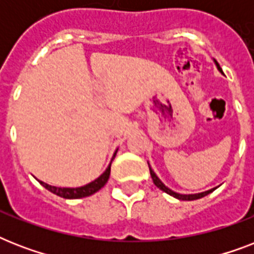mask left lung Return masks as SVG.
Segmentation results:
<instances>
[{
    "instance_id": "obj_1",
    "label": "left lung",
    "mask_w": 254,
    "mask_h": 254,
    "mask_svg": "<svg viewBox=\"0 0 254 254\" xmlns=\"http://www.w3.org/2000/svg\"><path fill=\"white\" fill-rule=\"evenodd\" d=\"M215 63H216V67L217 69L220 71L221 73H223V71H221V67L219 65V63H217L216 61H215ZM149 170H150V175H151V179H153V182H154V185L158 187L159 190H162V191H165L166 193H169V195H171V196L177 197V199H179V200H196V199H200V197L205 196V195H208L209 192H212L213 190H208V191H205V192H200V193H192V195H183V193H178V192H174L173 190H170L169 187H166V186L163 185L162 182H161V179H159L157 175H155V173L151 170L150 165H149Z\"/></svg>"
}]
</instances>
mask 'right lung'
Instances as JSON below:
<instances>
[{"instance_id":"right-lung-1","label":"right lung","mask_w":254,"mask_h":254,"mask_svg":"<svg viewBox=\"0 0 254 254\" xmlns=\"http://www.w3.org/2000/svg\"><path fill=\"white\" fill-rule=\"evenodd\" d=\"M117 153V151H116ZM116 153L113 155V158L116 157ZM112 158V161H113ZM112 163V162H111ZM109 175H111V165L108 166V169L104 171L101 175H100L97 179H95L93 182L91 183H88V185L83 186V187H77V189H65V187H55V186H50L45 182H41V185L47 189L49 191H51L53 193L58 195V196H62L64 197V199H79V197H85V196H89L92 193L97 192L101 187L105 186V183L108 182L109 179Z\"/></svg>"}]
</instances>
